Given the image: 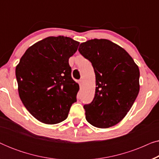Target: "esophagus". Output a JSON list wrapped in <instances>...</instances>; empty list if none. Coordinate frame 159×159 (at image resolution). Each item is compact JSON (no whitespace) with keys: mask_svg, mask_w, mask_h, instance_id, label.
Returning <instances> with one entry per match:
<instances>
[{"mask_svg":"<svg viewBox=\"0 0 159 159\" xmlns=\"http://www.w3.org/2000/svg\"><path fill=\"white\" fill-rule=\"evenodd\" d=\"M82 83H83V80H79V84H80V85H82Z\"/></svg>","mask_w":159,"mask_h":159,"instance_id":"obj_1","label":"esophagus"}]
</instances>
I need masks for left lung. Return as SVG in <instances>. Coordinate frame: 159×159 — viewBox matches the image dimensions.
I'll use <instances>...</instances> for the list:
<instances>
[{"instance_id": "8db88e82", "label": "left lung", "mask_w": 159, "mask_h": 159, "mask_svg": "<svg viewBox=\"0 0 159 159\" xmlns=\"http://www.w3.org/2000/svg\"><path fill=\"white\" fill-rule=\"evenodd\" d=\"M78 51L92 63L95 74L93 101L84 106L90 125L108 128L124 119L140 90V71L125 49L106 39L80 44Z\"/></svg>"}]
</instances>
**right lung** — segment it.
I'll list each match as a JSON object with an SVG mask.
<instances>
[{"label":"right lung","mask_w":159,"mask_h":159,"mask_svg":"<svg viewBox=\"0 0 159 159\" xmlns=\"http://www.w3.org/2000/svg\"><path fill=\"white\" fill-rule=\"evenodd\" d=\"M79 45L68 37H48L30 46L16 67L21 101L41 122H61L77 101L80 87L71 78L69 58Z\"/></svg>","instance_id":"1"}]
</instances>
